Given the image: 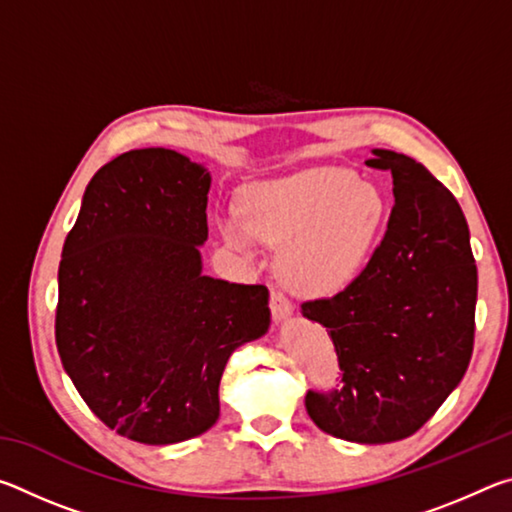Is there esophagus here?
Returning <instances> with one entry per match:
<instances>
[{
  "label": "esophagus",
  "instance_id": "obj_1",
  "mask_svg": "<svg viewBox=\"0 0 512 512\" xmlns=\"http://www.w3.org/2000/svg\"><path fill=\"white\" fill-rule=\"evenodd\" d=\"M271 311L275 320H284L293 314L291 300L280 289H271Z\"/></svg>",
  "mask_w": 512,
  "mask_h": 512
}]
</instances>
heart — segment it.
<instances>
[{
    "instance_id": "heart-1",
    "label": "heart",
    "mask_w": 512,
    "mask_h": 512,
    "mask_svg": "<svg viewBox=\"0 0 512 512\" xmlns=\"http://www.w3.org/2000/svg\"><path fill=\"white\" fill-rule=\"evenodd\" d=\"M386 216L379 189L339 167H314L246 189L244 214L221 221L232 246H282L280 273L309 296L341 291L366 266Z\"/></svg>"
}]
</instances>
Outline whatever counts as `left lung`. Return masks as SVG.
Returning <instances> with one entry per match:
<instances>
[{"label": "left lung", "mask_w": 512, "mask_h": 512, "mask_svg": "<svg viewBox=\"0 0 512 512\" xmlns=\"http://www.w3.org/2000/svg\"><path fill=\"white\" fill-rule=\"evenodd\" d=\"M395 205L363 271L332 298L302 302L327 327L341 386L309 391L320 429L352 443H395L427 422L463 379L474 350L476 264L454 194L409 155L375 149Z\"/></svg>", "instance_id": "8db88e82"}]
</instances>
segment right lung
Instances as JSON below:
<instances>
[{
    "mask_svg": "<svg viewBox=\"0 0 512 512\" xmlns=\"http://www.w3.org/2000/svg\"><path fill=\"white\" fill-rule=\"evenodd\" d=\"M210 180L171 149L121 153L92 176L65 239L60 361L92 413L133 443L210 429L230 354L271 323L264 284L201 273Z\"/></svg>",
    "mask_w": 512,
    "mask_h": 512,
    "instance_id": "right-lung-1",
    "label": "right lung"
}]
</instances>
